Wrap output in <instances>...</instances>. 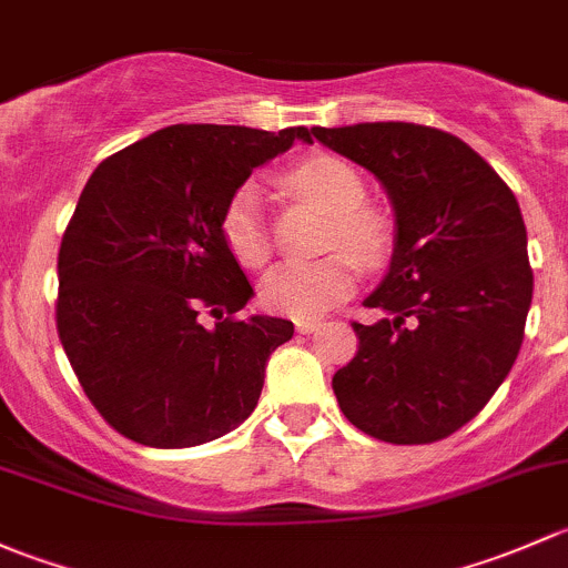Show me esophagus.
Listing matches in <instances>:
<instances>
[{
    "mask_svg": "<svg viewBox=\"0 0 568 568\" xmlns=\"http://www.w3.org/2000/svg\"><path fill=\"white\" fill-rule=\"evenodd\" d=\"M320 325H323V320H317V317L295 320V327H297V333H314V331H317Z\"/></svg>",
    "mask_w": 568,
    "mask_h": 568,
    "instance_id": "1",
    "label": "esophagus"
}]
</instances>
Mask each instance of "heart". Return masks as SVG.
Returning a JSON list of instances; mask_svg holds the SVG:
<instances>
[{
    "mask_svg": "<svg viewBox=\"0 0 568 568\" xmlns=\"http://www.w3.org/2000/svg\"><path fill=\"white\" fill-rule=\"evenodd\" d=\"M292 180L336 215V243L347 245L364 262L377 260L385 245V226L377 215L361 210L366 204V183L353 163L336 155H314L292 169ZM221 232L243 265L256 267L271 256L260 185L243 183L232 191L221 215ZM355 278L358 271L347 254L312 262L286 260L262 278V303L290 317H320L353 292Z\"/></svg>",
    "mask_w": 568,
    "mask_h": 568,
    "instance_id": "heart-1",
    "label": "heart"
}]
</instances>
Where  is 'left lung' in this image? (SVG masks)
Here are the masks:
<instances>
[{"mask_svg":"<svg viewBox=\"0 0 568 568\" xmlns=\"http://www.w3.org/2000/svg\"><path fill=\"white\" fill-rule=\"evenodd\" d=\"M369 169L394 204V254L353 323L358 353L333 374L349 424L396 446L465 426L511 372L534 297L517 196L465 142L415 122L312 128Z\"/></svg>","mask_w":568,"mask_h":568,"instance_id":"8db88e82","label":"left lung"}]
</instances>
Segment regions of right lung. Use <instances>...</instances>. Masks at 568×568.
Instances as JSON below:
<instances>
[{"label": "right lung", "instance_id": "add662e5", "mask_svg": "<svg viewBox=\"0 0 568 568\" xmlns=\"http://www.w3.org/2000/svg\"><path fill=\"white\" fill-rule=\"evenodd\" d=\"M295 142L312 144V131L169 125L87 180L57 260V331L84 394L133 443L202 446L254 413L267 358L295 327L232 317L254 290L221 215Z\"/></svg>", "mask_w": 568, "mask_h": 568}]
</instances>
